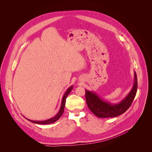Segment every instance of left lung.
I'll list each match as a JSON object with an SVG mask.
<instances>
[{
	"label": "left lung",
	"mask_w": 152,
	"mask_h": 152,
	"mask_svg": "<svg viewBox=\"0 0 152 152\" xmlns=\"http://www.w3.org/2000/svg\"><path fill=\"white\" fill-rule=\"evenodd\" d=\"M134 84L130 93L121 103L110 104L101 99L98 96L91 91L86 90V100L91 111L96 116L100 118L115 117L126 112L134 100L137 89L136 73H134Z\"/></svg>",
	"instance_id": "1"
}]
</instances>
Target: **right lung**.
I'll return each instance as SVG.
<instances>
[{
    "mask_svg": "<svg viewBox=\"0 0 152 152\" xmlns=\"http://www.w3.org/2000/svg\"><path fill=\"white\" fill-rule=\"evenodd\" d=\"M73 89V86H71L70 87H69L68 89L67 90V91L65 93V95L63 96V99H62V103H61V108H60V110H59V112L58 113V114L56 115V116H55L54 117L52 118H50V119H48V120H46V121H31V120H28L30 121V122H33V123H35V124H52L54 122L57 121L58 119L60 118L61 117V115L63 113V112H64V109H65V103H66V97L68 96V95L70 94V93L71 92V91Z\"/></svg>",
    "mask_w": 152,
    "mask_h": 152,
    "instance_id": "obj_1",
    "label": "right lung"
}]
</instances>
